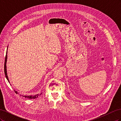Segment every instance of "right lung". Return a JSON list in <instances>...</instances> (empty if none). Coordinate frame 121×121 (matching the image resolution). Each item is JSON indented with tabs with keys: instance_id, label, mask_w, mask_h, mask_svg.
Returning <instances> with one entry per match:
<instances>
[{
	"instance_id": "1",
	"label": "right lung",
	"mask_w": 121,
	"mask_h": 121,
	"mask_svg": "<svg viewBox=\"0 0 121 121\" xmlns=\"http://www.w3.org/2000/svg\"><path fill=\"white\" fill-rule=\"evenodd\" d=\"M7 53H8V49H7V52H6V56H5V62H4V73H5V77H6V79L8 80V82L9 83V77L8 76V74H7V69H6V62H7V58H8V55H7ZM14 92H16V94H19V93L17 92V91H15L14 90ZM42 93H41L40 94H36V95H26V96H23V95H22L23 97H25V98H29V99H35V98H37L39 95H40ZM20 95H21V94H20Z\"/></svg>"
}]
</instances>
